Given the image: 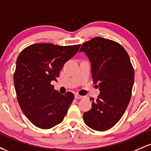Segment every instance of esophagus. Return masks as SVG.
Returning a JSON list of instances; mask_svg holds the SVG:
<instances>
[{"mask_svg":"<svg viewBox=\"0 0 151 151\" xmlns=\"http://www.w3.org/2000/svg\"><path fill=\"white\" fill-rule=\"evenodd\" d=\"M74 97H75L76 99H81L84 98V96H81V95H79V94H75Z\"/></svg>","mask_w":151,"mask_h":151,"instance_id":"obj_1","label":"esophagus"}]
</instances>
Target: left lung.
Masks as SVG:
<instances>
[{"label": "left lung", "mask_w": 151, "mask_h": 151, "mask_svg": "<svg viewBox=\"0 0 151 151\" xmlns=\"http://www.w3.org/2000/svg\"><path fill=\"white\" fill-rule=\"evenodd\" d=\"M91 64V76L99 86L97 99L90 97L92 108L84 113L89 128L104 131L112 128L124 115L132 93L134 70L126 50L114 40L96 37L83 43Z\"/></svg>", "instance_id": "obj_1"}]
</instances>
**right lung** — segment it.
Returning a JSON list of instances; mask_svg holds the SVG:
<instances>
[{
	"instance_id": "right-lung-1",
	"label": "right lung",
	"mask_w": 151,
	"mask_h": 151,
	"mask_svg": "<svg viewBox=\"0 0 151 151\" xmlns=\"http://www.w3.org/2000/svg\"><path fill=\"white\" fill-rule=\"evenodd\" d=\"M80 45L37 43L18 55L13 75L17 99L26 117L40 129L60 124L72 104L73 93L61 94L51 81H57L65 63L77 54Z\"/></svg>"
}]
</instances>
